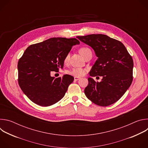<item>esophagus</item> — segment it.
I'll return each mask as SVG.
<instances>
[{"mask_svg":"<svg viewBox=\"0 0 148 148\" xmlns=\"http://www.w3.org/2000/svg\"><path fill=\"white\" fill-rule=\"evenodd\" d=\"M79 79V77H74V81H77Z\"/></svg>","mask_w":148,"mask_h":148,"instance_id":"esophagus-1","label":"esophagus"}]
</instances>
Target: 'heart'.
Returning a JSON list of instances; mask_svg holds the SVG:
<instances>
[{
	"label": "heart",
	"instance_id": "obj_1",
	"mask_svg": "<svg viewBox=\"0 0 148 148\" xmlns=\"http://www.w3.org/2000/svg\"><path fill=\"white\" fill-rule=\"evenodd\" d=\"M79 53L80 54L84 57H86L88 55L90 54H92V52H91V50L88 48V47H81L80 49H79ZM69 58H70V54L68 53L65 58H64V62H67L69 60ZM85 71H86V70L84 69H82V68H73L71 70H69L67 73L70 74V75H72L73 76H75V77H81V76H82L84 73H85Z\"/></svg>",
	"mask_w": 148,
	"mask_h": 148
}]
</instances>
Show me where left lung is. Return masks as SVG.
<instances>
[{"label":"left lung","instance_id":"left-lung-1","mask_svg":"<svg viewBox=\"0 0 148 148\" xmlns=\"http://www.w3.org/2000/svg\"><path fill=\"white\" fill-rule=\"evenodd\" d=\"M77 38L91 46L98 57L90 75L102 76L100 82L91 77L88 78V84L84 90L86 97L101 107L116 102L129 88L133 80L134 61L131 56L121 41L107 35L94 34Z\"/></svg>","mask_w":148,"mask_h":148}]
</instances>
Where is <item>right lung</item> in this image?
Listing matches in <instances>:
<instances>
[{
	"instance_id": "obj_1",
	"label": "right lung",
	"mask_w": 148,
	"mask_h": 148,
	"mask_svg": "<svg viewBox=\"0 0 148 148\" xmlns=\"http://www.w3.org/2000/svg\"><path fill=\"white\" fill-rule=\"evenodd\" d=\"M79 44L75 38L53 37L26 49L18 61V82L32 102L48 107L64 96L74 77L66 74L55 78L50 74L63 68L66 56Z\"/></svg>"
}]
</instances>
